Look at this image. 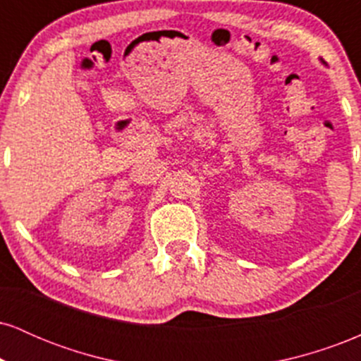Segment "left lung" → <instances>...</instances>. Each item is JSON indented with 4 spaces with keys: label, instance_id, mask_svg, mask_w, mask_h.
<instances>
[{
    "label": "left lung",
    "instance_id": "left-lung-1",
    "mask_svg": "<svg viewBox=\"0 0 361 361\" xmlns=\"http://www.w3.org/2000/svg\"><path fill=\"white\" fill-rule=\"evenodd\" d=\"M321 62H322V64H324V61H322V59H321Z\"/></svg>",
    "mask_w": 361,
    "mask_h": 361
}]
</instances>
